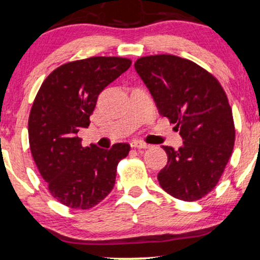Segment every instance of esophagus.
Segmentation results:
<instances>
[{"label":"esophagus","mask_w":260,"mask_h":260,"mask_svg":"<svg viewBox=\"0 0 260 260\" xmlns=\"http://www.w3.org/2000/svg\"><path fill=\"white\" fill-rule=\"evenodd\" d=\"M131 146H133L134 148H142V149H146L149 147V145H147L145 142H141V141H133V142H131Z\"/></svg>","instance_id":"esophagus-1"}]
</instances>
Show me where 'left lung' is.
I'll return each mask as SVG.
<instances>
[{"label": "left lung", "instance_id": "obj_1", "mask_svg": "<svg viewBox=\"0 0 260 260\" xmlns=\"http://www.w3.org/2000/svg\"><path fill=\"white\" fill-rule=\"evenodd\" d=\"M135 70L183 140L178 149L162 146L168 164L158 174L160 187L183 201L204 198L218 183L235 142L225 92L211 73L183 57L143 56Z\"/></svg>", "mask_w": 260, "mask_h": 260}]
</instances>
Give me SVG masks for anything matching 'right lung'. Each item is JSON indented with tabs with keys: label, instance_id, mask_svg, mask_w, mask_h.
Wrapping results in <instances>:
<instances>
[{
	"label": "right lung",
	"instance_id": "right-lung-1",
	"mask_svg": "<svg viewBox=\"0 0 260 260\" xmlns=\"http://www.w3.org/2000/svg\"><path fill=\"white\" fill-rule=\"evenodd\" d=\"M130 66L117 56L67 62L37 92L28 117L31 154L50 194L67 207L86 210L104 200L114 187L118 162L129 154L127 143L83 147L77 134L90 124L100 92Z\"/></svg>",
	"mask_w": 260,
	"mask_h": 260
}]
</instances>
